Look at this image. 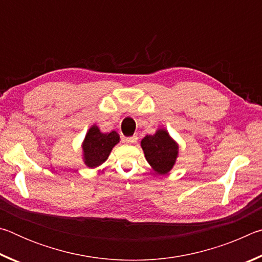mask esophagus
Returning <instances> with one entry per match:
<instances>
[{"mask_svg":"<svg viewBox=\"0 0 262 262\" xmlns=\"http://www.w3.org/2000/svg\"><path fill=\"white\" fill-rule=\"evenodd\" d=\"M122 141L125 142V143H127V144H134V143H136L137 137H136V136H132V137H123Z\"/></svg>","mask_w":262,"mask_h":262,"instance_id":"obj_1","label":"esophagus"}]
</instances>
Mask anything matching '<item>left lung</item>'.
I'll return each instance as SVG.
<instances>
[{
  "instance_id": "left-lung-1",
  "label": "left lung",
  "mask_w": 262,
  "mask_h": 262,
  "mask_svg": "<svg viewBox=\"0 0 262 262\" xmlns=\"http://www.w3.org/2000/svg\"><path fill=\"white\" fill-rule=\"evenodd\" d=\"M141 147L145 159L158 174L168 173L178 157V144L165 129H158L154 135L144 136Z\"/></svg>"
}]
</instances>
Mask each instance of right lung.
Listing matches in <instances>:
<instances>
[{"label":"right lung","mask_w":262,"mask_h":262,"mask_svg":"<svg viewBox=\"0 0 262 262\" xmlns=\"http://www.w3.org/2000/svg\"><path fill=\"white\" fill-rule=\"evenodd\" d=\"M120 141L117 132L101 133L96 125L88 130L83 141V161L85 165L94 168L103 164L108 158L113 147Z\"/></svg>","instance_id":"1"}]
</instances>
